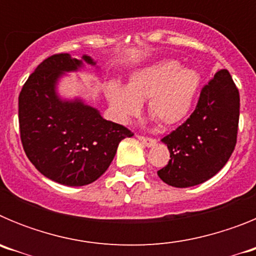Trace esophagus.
<instances>
[{
    "label": "esophagus",
    "instance_id": "esophagus-1",
    "mask_svg": "<svg viewBox=\"0 0 256 256\" xmlns=\"http://www.w3.org/2000/svg\"><path fill=\"white\" fill-rule=\"evenodd\" d=\"M137 138L144 144V146H148V148H151L154 144H156V140L155 138H151V137H144V136H137Z\"/></svg>",
    "mask_w": 256,
    "mask_h": 256
}]
</instances>
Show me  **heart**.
Instances as JSON below:
<instances>
[{
	"label": "heart",
	"instance_id": "heart-1",
	"mask_svg": "<svg viewBox=\"0 0 256 256\" xmlns=\"http://www.w3.org/2000/svg\"><path fill=\"white\" fill-rule=\"evenodd\" d=\"M200 84V76L192 69H182L176 60H162L136 72L126 88L112 83L108 98L115 116L126 123L148 100V112L162 126L183 120L191 110Z\"/></svg>",
	"mask_w": 256,
	"mask_h": 256
}]
</instances>
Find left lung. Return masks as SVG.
<instances>
[{"mask_svg":"<svg viewBox=\"0 0 256 256\" xmlns=\"http://www.w3.org/2000/svg\"><path fill=\"white\" fill-rule=\"evenodd\" d=\"M240 94L227 69L214 74L202 87L190 118L162 140L170 160L158 176L169 186L191 187L216 176L237 142Z\"/></svg>","mask_w":256,"mask_h":256,"instance_id":"1","label":"left lung"}]
</instances>
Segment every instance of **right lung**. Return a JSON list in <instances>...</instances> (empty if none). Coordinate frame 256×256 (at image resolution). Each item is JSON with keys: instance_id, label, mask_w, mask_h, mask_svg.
<instances>
[{"instance_id": "1", "label": "right lung", "mask_w": 256, "mask_h": 256, "mask_svg": "<svg viewBox=\"0 0 256 256\" xmlns=\"http://www.w3.org/2000/svg\"><path fill=\"white\" fill-rule=\"evenodd\" d=\"M87 64L96 65L90 56ZM82 60L69 54L44 58L29 76L19 94L22 148L44 177L65 186H86L112 164L122 140L132 137L126 126L105 120L80 100L62 101L56 83L64 72H74Z\"/></svg>"}]
</instances>
